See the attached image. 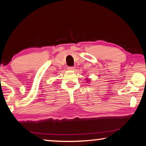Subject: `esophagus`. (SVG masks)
I'll return each instance as SVG.
<instances>
[{
	"mask_svg": "<svg viewBox=\"0 0 146 146\" xmlns=\"http://www.w3.org/2000/svg\"><path fill=\"white\" fill-rule=\"evenodd\" d=\"M67 69H68V70H74L75 68L74 67V66H68V67L67 68Z\"/></svg>",
	"mask_w": 146,
	"mask_h": 146,
	"instance_id": "esophagus-1",
	"label": "esophagus"
}]
</instances>
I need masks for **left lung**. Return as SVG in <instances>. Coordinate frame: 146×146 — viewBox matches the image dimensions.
Instances as JSON below:
<instances>
[{"mask_svg":"<svg viewBox=\"0 0 146 146\" xmlns=\"http://www.w3.org/2000/svg\"><path fill=\"white\" fill-rule=\"evenodd\" d=\"M89 80H88V81H89ZM88 81H87V82H88Z\"/></svg>","mask_w":146,"mask_h":146,"instance_id":"obj_1","label":"left lung"}]
</instances>
